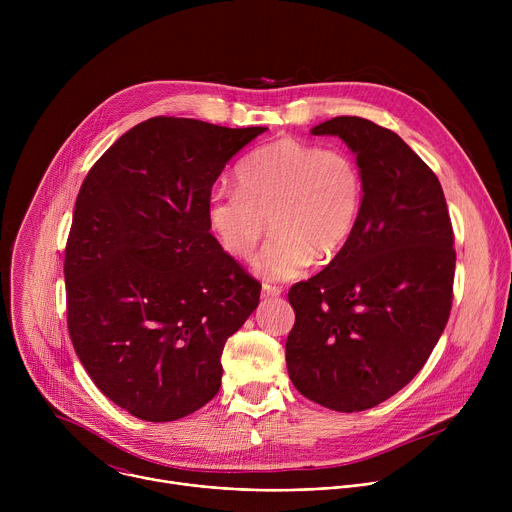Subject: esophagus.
Listing matches in <instances>:
<instances>
[{
	"mask_svg": "<svg viewBox=\"0 0 512 512\" xmlns=\"http://www.w3.org/2000/svg\"><path fill=\"white\" fill-rule=\"evenodd\" d=\"M261 296H263V298H279V296H281V287H275V285L263 283V287H261Z\"/></svg>",
	"mask_w": 512,
	"mask_h": 512,
	"instance_id": "esophagus-1",
	"label": "esophagus"
}]
</instances>
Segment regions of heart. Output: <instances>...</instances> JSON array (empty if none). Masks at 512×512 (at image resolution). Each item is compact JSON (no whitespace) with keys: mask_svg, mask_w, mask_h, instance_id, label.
<instances>
[{"mask_svg":"<svg viewBox=\"0 0 512 512\" xmlns=\"http://www.w3.org/2000/svg\"><path fill=\"white\" fill-rule=\"evenodd\" d=\"M235 182L237 190L210 194L206 223L223 251L243 261L271 223L275 237L253 265L263 279H296L314 261L330 263L358 225L364 184L344 150L281 137L241 160Z\"/></svg>","mask_w":512,"mask_h":512,"instance_id":"1","label":"heart"}]
</instances>
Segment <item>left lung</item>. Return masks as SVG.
<instances>
[{
	"label": "left lung",
	"instance_id": "1",
	"mask_svg": "<svg viewBox=\"0 0 512 512\" xmlns=\"http://www.w3.org/2000/svg\"><path fill=\"white\" fill-rule=\"evenodd\" d=\"M310 133L348 145L364 198L342 253L289 289L287 373L322 407L364 411L401 391L440 340L452 310L454 233L440 180L397 133L362 117H334Z\"/></svg>",
	"mask_w": 512,
	"mask_h": 512
}]
</instances>
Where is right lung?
<instances>
[{
    "mask_svg": "<svg viewBox=\"0 0 512 512\" xmlns=\"http://www.w3.org/2000/svg\"><path fill=\"white\" fill-rule=\"evenodd\" d=\"M267 127L154 117L87 174L66 243L68 332L93 383L143 421H176L221 389L225 342L261 285L210 235L227 162Z\"/></svg>",
    "mask_w": 512,
    "mask_h": 512,
    "instance_id": "obj_1",
    "label": "right lung"
}]
</instances>
